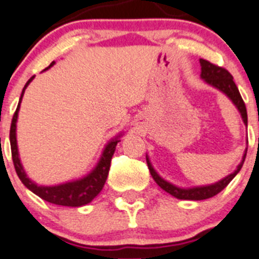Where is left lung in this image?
<instances>
[{
  "label": "left lung",
  "mask_w": 259,
  "mask_h": 259,
  "mask_svg": "<svg viewBox=\"0 0 259 259\" xmlns=\"http://www.w3.org/2000/svg\"><path fill=\"white\" fill-rule=\"evenodd\" d=\"M201 63V78L205 81L206 83L211 85L212 88L218 89L219 91H221L223 94H225L229 99L231 100L234 105H235L236 109L239 110L240 115H242V119L244 122L245 125H248V115H247V108H245L244 102H243L242 97H240V93H239L238 88H236L235 82L233 80V76L230 75L229 71H226L225 68L219 67V66L212 65L211 62L206 60H199ZM248 144V141H247ZM247 150L245 149L244 155H243V159L240 161V164L236 166L235 170L231 174L226 176L225 178H223L221 181L216 182V183L207 184V186H198V187H191V188H182V187L176 186V184L170 183V182L165 181L164 178L157 174V171L155 170L154 166H152L151 161H150L149 156L146 155V161L147 166H149V170L151 177L154 178V181L156 182L157 186L160 188L164 189L165 192H168L169 194L174 196L178 199H192V201H201V199H207L211 197L216 196L218 193H220L229 183L234 179V177L240 171L243 164H244L245 155H247Z\"/></svg>",
  "instance_id": "left-lung-1"
}]
</instances>
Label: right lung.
<instances>
[{
  "label": "right lung",
  "mask_w": 259,
  "mask_h": 259,
  "mask_svg": "<svg viewBox=\"0 0 259 259\" xmlns=\"http://www.w3.org/2000/svg\"><path fill=\"white\" fill-rule=\"evenodd\" d=\"M54 63L56 62L53 61L46 70L51 68ZM34 77L35 76L29 78V81L24 86L20 100H19V104H17L16 112H15L14 118H12L11 128H10V144H11V154L15 170H16L17 176H19V178H20V181L23 182V184L26 188L30 189L34 194H36V196H39L41 199L49 202V203L60 206H68V207H80V206L88 205V203H90L100 193V191L104 187L105 181L108 178V173H109L112 156L115 151V146L120 141V137L123 136V134L117 135L114 139H112L105 145L104 150L102 152V156H100L98 164L95 165V168L89 174L83 176L82 178L66 182V183L56 184V186H39V184H36L35 182H33L29 178L26 171L24 170L20 156H19V149H17L16 140V123L19 110H20L21 100H23L25 89L28 88V85L33 81Z\"/></svg>",
  "instance_id": "1"
}]
</instances>
